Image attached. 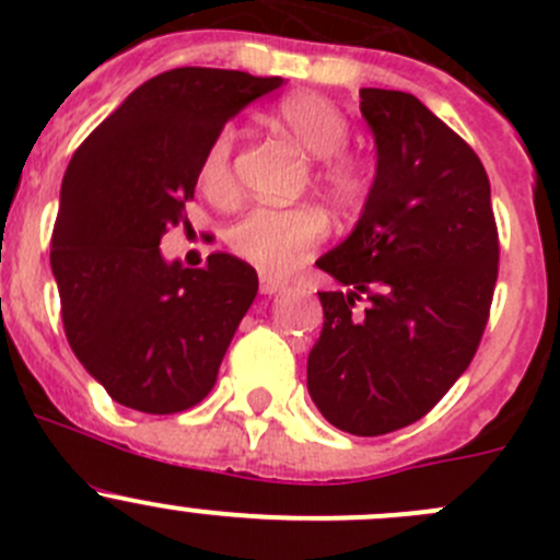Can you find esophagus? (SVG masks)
Here are the masks:
<instances>
[{
    "label": "esophagus",
    "mask_w": 560,
    "mask_h": 560,
    "mask_svg": "<svg viewBox=\"0 0 560 560\" xmlns=\"http://www.w3.org/2000/svg\"><path fill=\"white\" fill-rule=\"evenodd\" d=\"M281 290H284V281L281 279H276V276H268V273L259 276V292H262V295H276V292Z\"/></svg>",
    "instance_id": "34e87169"
}]
</instances>
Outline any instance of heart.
<instances>
[{"mask_svg":"<svg viewBox=\"0 0 560 560\" xmlns=\"http://www.w3.org/2000/svg\"><path fill=\"white\" fill-rule=\"evenodd\" d=\"M273 121L292 135L308 154L319 156L322 189L341 211H360L376 186L374 162L349 151L352 124L336 103L314 92L290 94L273 107ZM235 129L222 127L200 160V186L208 200L230 206L238 197L235 178ZM327 238V217L316 206H259L228 230V244L241 259L268 276L295 270Z\"/></svg>","mask_w":560,"mask_h":560,"instance_id":"b5f03b06","label":"heart"}]
</instances>
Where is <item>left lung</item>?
I'll list each match as a JSON object with an SVG mask.
<instances>
[{"instance_id":"left-lung-1","label":"left lung","mask_w":560,"mask_h":560,"mask_svg":"<svg viewBox=\"0 0 560 560\" xmlns=\"http://www.w3.org/2000/svg\"><path fill=\"white\" fill-rule=\"evenodd\" d=\"M376 140V186L352 235L316 268L308 393L330 425L382 436L444 398L482 341L499 279L490 180L471 145L415 94L360 89Z\"/></svg>"}]
</instances>
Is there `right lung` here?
I'll return each instance as SVG.
<instances>
[{"instance_id":"add662e5","label":"right lung","mask_w":560,"mask_h":560,"mask_svg":"<svg viewBox=\"0 0 560 560\" xmlns=\"http://www.w3.org/2000/svg\"><path fill=\"white\" fill-rule=\"evenodd\" d=\"M284 78L178 67L135 89L78 145L61 180L50 268L67 341L116 404L175 415L200 404L257 295L228 252L206 268L165 262L162 235L189 228L213 135Z\"/></svg>"}]
</instances>
